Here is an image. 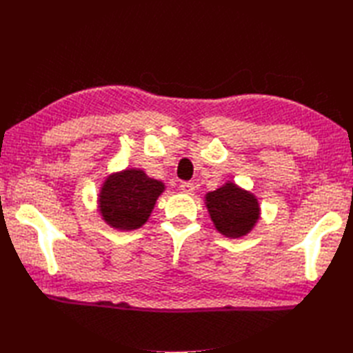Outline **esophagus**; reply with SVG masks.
<instances>
[{
  "label": "esophagus",
  "mask_w": 353,
  "mask_h": 353,
  "mask_svg": "<svg viewBox=\"0 0 353 353\" xmlns=\"http://www.w3.org/2000/svg\"><path fill=\"white\" fill-rule=\"evenodd\" d=\"M194 190H196V186H194V183H191V182L181 183V191L183 194H188V196H191V194L194 192Z\"/></svg>",
  "instance_id": "esophagus-1"
}]
</instances>
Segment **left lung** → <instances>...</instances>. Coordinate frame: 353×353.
I'll list each match as a JSON object with an SVG mask.
<instances>
[{"instance_id":"1","label":"left lung","mask_w":353,"mask_h":353,"mask_svg":"<svg viewBox=\"0 0 353 353\" xmlns=\"http://www.w3.org/2000/svg\"><path fill=\"white\" fill-rule=\"evenodd\" d=\"M205 205L214 228L230 239L249 235L261 219L256 196L230 181L208 192Z\"/></svg>"}]
</instances>
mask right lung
I'll return each mask as SVG.
<instances>
[{
	"label": "right lung",
	"instance_id": "1",
	"mask_svg": "<svg viewBox=\"0 0 353 353\" xmlns=\"http://www.w3.org/2000/svg\"><path fill=\"white\" fill-rule=\"evenodd\" d=\"M163 191L165 183L141 168L110 172L97 199L101 220L117 230H137L148 221Z\"/></svg>",
	"mask_w": 353,
	"mask_h": 353
}]
</instances>
